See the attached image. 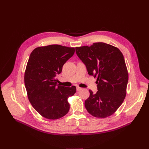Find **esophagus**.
I'll use <instances>...</instances> for the list:
<instances>
[{
  "label": "esophagus",
  "instance_id": "1",
  "mask_svg": "<svg viewBox=\"0 0 149 149\" xmlns=\"http://www.w3.org/2000/svg\"><path fill=\"white\" fill-rule=\"evenodd\" d=\"M77 91H81V90L83 89V88H79V87H77Z\"/></svg>",
  "mask_w": 149,
  "mask_h": 149
}]
</instances>
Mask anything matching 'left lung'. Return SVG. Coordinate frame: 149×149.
<instances>
[{
  "label": "left lung",
  "mask_w": 149,
  "mask_h": 149,
  "mask_svg": "<svg viewBox=\"0 0 149 149\" xmlns=\"http://www.w3.org/2000/svg\"><path fill=\"white\" fill-rule=\"evenodd\" d=\"M75 49L88 74L97 76L98 91L93 93L89 90V97L84 102L86 109L95 118L112 115L126 96L129 74L123 53L118 48L102 42Z\"/></svg>",
  "instance_id": "left-lung-1"
}]
</instances>
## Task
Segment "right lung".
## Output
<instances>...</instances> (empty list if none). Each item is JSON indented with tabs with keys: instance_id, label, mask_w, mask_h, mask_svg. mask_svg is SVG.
<instances>
[{
	"instance_id": "1",
	"label": "right lung",
	"mask_w": 149,
	"mask_h": 149,
	"mask_svg": "<svg viewBox=\"0 0 149 149\" xmlns=\"http://www.w3.org/2000/svg\"><path fill=\"white\" fill-rule=\"evenodd\" d=\"M74 48L51 45L35 48L31 53L24 76L29 100L38 113L48 119H58L70 110L68 98L76 87L57 84L63 65L74 55Z\"/></svg>"
}]
</instances>
